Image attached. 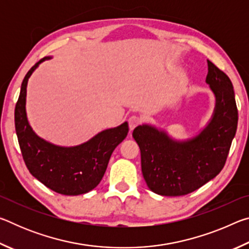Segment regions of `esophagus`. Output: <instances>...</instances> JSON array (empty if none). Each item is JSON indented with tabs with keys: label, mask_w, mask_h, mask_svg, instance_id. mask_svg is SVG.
<instances>
[{
	"label": "esophagus",
	"mask_w": 249,
	"mask_h": 249,
	"mask_svg": "<svg viewBox=\"0 0 249 249\" xmlns=\"http://www.w3.org/2000/svg\"><path fill=\"white\" fill-rule=\"evenodd\" d=\"M141 124V119L136 115H132L128 119V126H129V129L133 130L136 126H138Z\"/></svg>",
	"instance_id": "obj_1"
}]
</instances>
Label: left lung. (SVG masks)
Returning a JSON list of instances; mask_svg holds the SVG:
<instances>
[{
    "mask_svg": "<svg viewBox=\"0 0 249 249\" xmlns=\"http://www.w3.org/2000/svg\"><path fill=\"white\" fill-rule=\"evenodd\" d=\"M206 83L216 98L213 119L192 140L175 142L149 125L133 132L140 146L142 171L151 191L160 196L189 195L220 174L237 129L238 111L233 84L221 69L208 60Z\"/></svg>",
    "mask_w": 249,
    "mask_h": 249,
    "instance_id": "1",
    "label": "left lung"
}]
</instances>
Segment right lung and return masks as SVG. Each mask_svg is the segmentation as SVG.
Instances as JSON below:
<instances>
[{"instance_id": "1", "label": "right lung", "mask_w": 249, "mask_h": 249, "mask_svg": "<svg viewBox=\"0 0 249 249\" xmlns=\"http://www.w3.org/2000/svg\"><path fill=\"white\" fill-rule=\"evenodd\" d=\"M40 59L25 75L15 107V129L23 159L29 172L53 191L79 196L91 191L102 180L116 146L128 133V124L103 130L89 142L75 147H59L41 140L28 124L25 103L28 78Z\"/></svg>"}]
</instances>
